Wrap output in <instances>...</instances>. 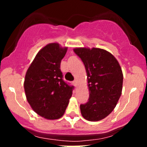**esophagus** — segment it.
<instances>
[{"instance_id":"esophagus-1","label":"esophagus","mask_w":147,"mask_h":147,"mask_svg":"<svg viewBox=\"0 0 147 147\" xmlns=\"http://www.w3.org/2000/svg\"><path fill=\"white\" fill-rule=\"evenodd\" d=\"M73 84H74V85H75V86L77 87V80H74V81H73Z\"/></svg>"}]
</instances>
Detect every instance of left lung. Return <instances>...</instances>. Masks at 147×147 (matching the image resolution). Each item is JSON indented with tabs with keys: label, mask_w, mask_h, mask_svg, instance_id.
Listing matches in <instances>:
<instances>
[{
	"label": "left lung",
	"mask_w": 147,
	"mask_h": 147,
	"mask_svg": "<svg viewBox=\"0 0 147 147\" xmlns=\"http://www.w3.org/2000/svg\"><path fill=\"white\" fill-rule=\"evenodd\" d=\"M74 52L85 65L88 83V102L81 104V113L87 120L99 121L113 111L122 95V68L115 57L103 49L77 48Z\"/></svg>",
	"instance_id": "1"
}]
</instances>
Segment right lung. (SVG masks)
Instances as JSON below:
<instances>
[{
	"instance_id": "1",
	"label": "right lung",
	"mask_w": 147,
	"mask_h": 147,
	"mask_svg": "<svg viewBox=\"0 0 147 147\" xmlns=\"http://www.w3.org/2000/svg\"><path fill=\"white\" fill-rule=\"evenodd\" d=\"M68 48L49 43L37 53L25 75L24 89L27 100L34 112L47 119L63 116L74 86L63 80L61 59Z\"/></svg>"
}]
</instances>
